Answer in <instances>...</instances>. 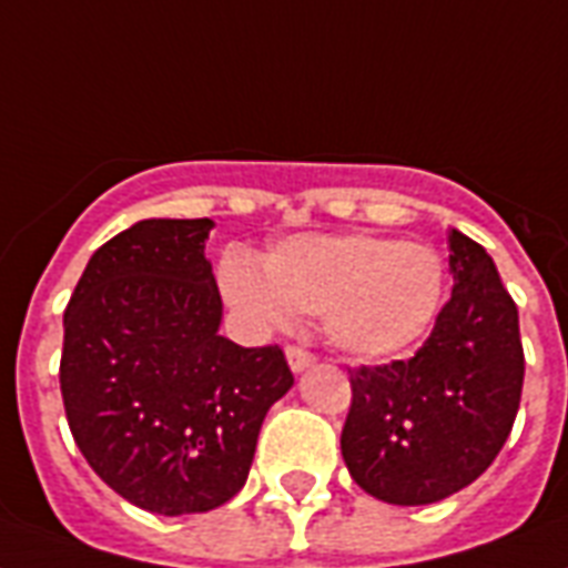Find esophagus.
<instances>
[{
    "mask_svg": "<svg viewBox=\"0 0 568 568\" xmlns=\"http://www.w3.org/2000/svg\"><path fill=\"white\" fill-rule=\"evenodd\" d=\"M287 362L293 371H305V367H311V364L316 362L314 353H307L305 346H287Z\"/></svg>",
    "mask_w": 568,
    "mask_h": 568,
    "instance_id": "34e87169",
    "label": "esophagus"
}]
</instances>
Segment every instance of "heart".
I'll return each mask as SVG.
<instances>
[{
  "label": "heart",
  "instance_id": "obj_1",
  "mask_svg": "<svg viewBox=\"0 0 568 568\" xmlns=\"http://www.w3.org/2000/svg\"><path fill=\"white\" fill-rule=\"evenodd\" d=\"M222 290L254 323L281 328L293 314H323L328 341L355 358H390L429 332L444 293L435 248L371 234L293 236L263 272L243 254L222 263Z\"/></svg>",
  "mask_w": 568,
  "mask_h": 568
}]
</instances>
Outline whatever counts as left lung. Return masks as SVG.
I'll list each match as a JSON object with an SVG mask.
<instances>
[{
  "label": "left lung",
  "instance_id": "1",
  "mask_svg": "<svg viewBox=\"0 0 568 568\" xmlns=\"http://www.w3.org/2000/svg\"><path fill=\"white\" fill-rule=\"evenodd\" d=\"M450 302L408 362L349 367L344 463L367 495L420 507L465 489L507 442L525 349L518 307L471 236L450 231Z\"/></svg>",
  "mask_w": 568,
  "mask_h": 568
}]
</instances>
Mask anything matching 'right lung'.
I'll use <instances>...</instances> for the list:
<instances>
[{"label":"right lung","mask_w":568,"mask_h":568,"mask_svg":"<svg viewBox=\"0 0 568 568\" xmlns=\"http://www.w3.org/2000/svg\"><path fill=\"white\" fill-rule=\"evenodd\" d=\"M210 219H144L91 254L68 307L61 399L97 477L135 507L189 516L245 486L284 349L219 334Z\"/></svg>","instance_id":"obj_1"}]
</instances>
